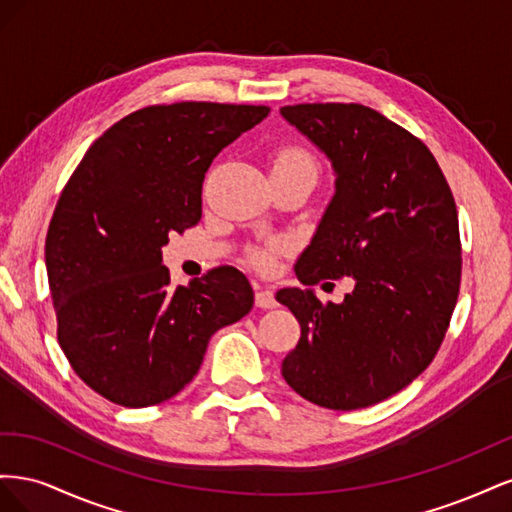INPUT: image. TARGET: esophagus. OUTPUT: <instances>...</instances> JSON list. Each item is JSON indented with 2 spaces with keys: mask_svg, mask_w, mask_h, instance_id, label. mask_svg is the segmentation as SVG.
Returning a JSON list of instances; mask_svg holds the SVG:
<instances>
[{
  "mask_svg": "<svg viewBox=\"0 0 512 512\" xmlns=\"http://www.w3.org/2000/svg\"><path fill=\"white\" fill-rule=\"evenodd\" d=\"M256 305L262 307V309H271L277 305L275 301V294L273 290L269 288H262V286H256Z\"/></svg>",
  "mask_w": 512,
  "mask_h": 512,
  "instance_id": "1",
  "label": "esophagus"
}]
</instances>
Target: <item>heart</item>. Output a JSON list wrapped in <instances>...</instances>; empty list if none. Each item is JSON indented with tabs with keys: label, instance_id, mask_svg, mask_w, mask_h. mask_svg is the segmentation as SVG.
Masks as SVG:
<instances>
[{
	"label": "heart",
	"instance_id": "1",
	"mask_svg": "<svg viewBox=\"0 0 512 512\" xmlns=\"http://www.w3.org/2000/svg\"><path fill=\"white\" fill-rule=\"evenodd\" d=\"M273 173H309L318 177V164L307 149L299 145H286L273 156ZM282 252V243H271L267 247H258V250H254L252 260L258 269L273 271Z\"/></svg>",
	"mask_w": 512,
	"mask_h": 512
}]
</instances>
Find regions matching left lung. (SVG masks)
<instances>
[{"label": "left lung", "mask_w": 512, "mask_h": 512, "mask_svg": "<svg viewBox=\"0 0 512 512\" xmlns=\"http://www.w3.org/2000/svg\"><path fill=\"white\" fill-rule=\"evenodd\" d=\"M333 162L335 196L301 254L305 286L354 277L344 303L284 288L301 324L282 376L307 401L359 410L399 393L438 354L461 284L457 205L421 138L363 104L284 106Z\"/></svg>", "instance_id": "1"}]
</instances>
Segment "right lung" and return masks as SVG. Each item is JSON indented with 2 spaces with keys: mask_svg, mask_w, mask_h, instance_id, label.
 I'll list each match as a JSON object with an SVG mask.
<instances>
[{
  "mask_svg": "<svg viewBox=\"0 0 512 512\" xmlns=\"http://www.w3.org/2000/svg\"><path fill=\"white\" fill-rule=\"evenodd\" d=\"M269 106L175 102L119 119L61 192L44 254L57 342L91 391L126 408L177 395L211 335L241 320L254 292L235 267L170 286L162 245L198 224L213 158Z\"/></svg>",
  "mask_w": 512,
  "mask_h": 512,
  "instance_id": "right-lung-1",
  "label": "right lung"
}]
</instances>
